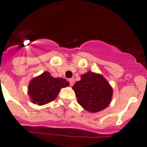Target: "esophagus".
Returning a JSON list of instances; mask_svg holds the SVG:
<instances>
[{
  "mask_svg": "<svg viewBox=\"0 0 147 147\" xmlns=\"http://www.w3.org/2000/svg\"><path fill=\"white\" fill-rule=\"evenodd\" d=\"M69 82H70V85H71V86H73L75 82V80H74V79H70Z\"/></svg>",
  "mask_w": 147,
  "mask_h": 147,
  "instance_id": "esophagus-1",
  "label": "esophagus"
}]
</instances>
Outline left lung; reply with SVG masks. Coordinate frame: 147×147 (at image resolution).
Listing matches in <instances>:
<instances>
[{
  "label": "left lung",
  "instance_id": "1",
  "mask_svg": "<svg viewBox=\"0 0 147 147\" xmlns=\"http://www.w3.org/2000/svg\"><path fill=\"white\" fill-rule=\"evenodd\" d=\"M77 102L90 113L105 110L111 102L113 88L102 74L88 71L73 86Z\"/></svg>",
  "mask_w": 147,
  "mask_h": 147
}]
</instances>
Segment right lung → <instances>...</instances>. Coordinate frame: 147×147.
<instances>
[{
  "label": "right lung",
  "instance_id": "1",
  "mask_svg": "<svg viewBox=\"0 0 147 147\" xmlns=\"http://www.w3.org/2000/svg\"><path fill=\"white\" fill-rule=\"evenodd\" d=\"M68 85L69 82L63 78H54L45 71L29 82L28 94L32 103L41 106L54 101L61 88Z\"/></svg>",
  "mask_w": 147,
  "mask_h": 147
}]
</instances>
